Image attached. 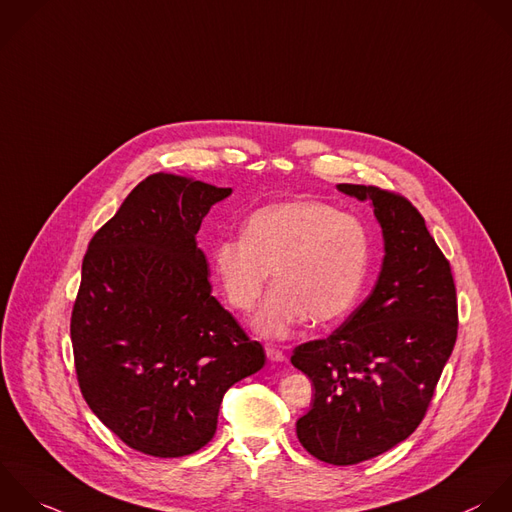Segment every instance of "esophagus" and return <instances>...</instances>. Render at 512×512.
Returning <instances> with one entry per match:
<instances>
[{
	"mask_svg": "<svg viewBox=\"0 0 512 512\" xmlns=\"http://www.w3.org/2000/svg\"><path fill=\"white\" fill-rule=\"evenodd\" d=\"M265 353H267V359H269V361H275V363L285 361V353H283L281 349L273 347V345H267V347H265Z\"/></svg>",
	"mask_w": 512,
	"mask_h": 512,
	"instance_id": "34e87169",
	"label": "esophagus"
}]
</instances>
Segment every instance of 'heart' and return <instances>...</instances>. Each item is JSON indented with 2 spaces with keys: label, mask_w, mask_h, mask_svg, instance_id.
<instances>
[{
  "label": "heart",
  "mask_w": 512,
  "mask_h": 512,
  "mask_svg": "<svg viewBox=\"0 0 512 512\" xmlns=\"http://www.w3.org/2000/svg\"><path fill=\"white\" fill-rule=\"evenodd\" d=\"M369 261L363 223L315 199L279 201L255 209L241 239L211 249V267L227 303L249 313L269 285L275 289L253 325L265 337H285L307 315L325 325L355 303Z\"/></svg>",
  "instance_id": "1"
}]
</instances>
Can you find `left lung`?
Listing matches in <instances>:
<instances>
[{"label":"left lung","instance_id":"8db88e82","mask_svg":"<svg viewBox=\"0 0 512 512\" xmlns=\"http://www.w3.org/2000/svg\"><path fill=\"white\" fill-rule=\"evenodd\" d=\"M371 201L385 259L371 295L327 339L295 347L315 399L297 421L299 443L323 463L357 465L405 441L427 415L455 349L459 311L451 263L419 209L375 185L341 183Z\"/></svg>","mask_w":512,"mask_h":512}]
</instances>
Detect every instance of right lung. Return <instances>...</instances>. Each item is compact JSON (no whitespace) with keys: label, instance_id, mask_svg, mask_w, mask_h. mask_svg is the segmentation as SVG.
I'll list each match as a JSON object with an SVG mask.
<instances>
[{"label":"right lung","instance_id":"obj_1","mask_svg":"<svg viewBox=\"0 0 512 512\" xmlns=\"http://www.w3.org/2000/svg\"><path fill=\"white\" fill-rule=\"evenodd\" d=\"M231 195L153 173L93 235L71 311L81 395L127 447L185 457L217 429L223 395L265 365L261 343L211 295L195 235Z\"/></svg>","mask_w":512,"mask_h":512}]
</instances>
